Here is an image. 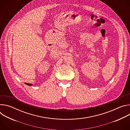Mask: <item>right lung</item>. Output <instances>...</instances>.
Masks as SVG:
<instances>
[{
	"label": "right lung",
	"instance_id": "right-lung-1",
	"mask_svg": "<svg viewBox=\"0 0 130 130\" xmlns=\"http://www.w3.org/2000/svg\"><path fill=\"white\" fill-rule=\"evenodd\" d=\"M25 84L27 85H29V86H32V84H30V83H25Z\"/></svg>",
	"mask_w": 130,
	"mask_h": 130
}]
</instances>
